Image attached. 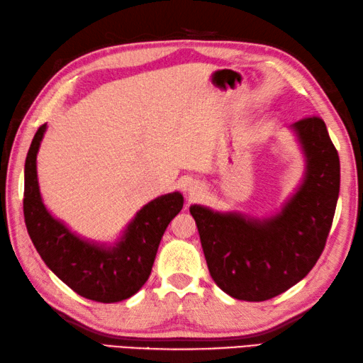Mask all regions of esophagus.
<instances>
[{
  "label": "esophagus",
  "instance_id": "esophagus-1",
  "mask_svg": "<svg viewBox=\"0 0 363 363\" xmlns=\"http://www.w3.org/2000/svg\"><path fill=\"white\" fill-rule=\"evenodd\" d=\"M188 191H189V194H191V196H197V194L201 193L202 189H201L199 186H197V184H193V186H189V189H188Z\"/></svg>",
  "mask_w": 363,
  "mask_h": 363
}]
</instances>
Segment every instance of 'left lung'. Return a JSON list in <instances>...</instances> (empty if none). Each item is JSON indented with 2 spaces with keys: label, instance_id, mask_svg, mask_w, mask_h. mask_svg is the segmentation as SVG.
<instances>
[{
  "label": "left lung",
  "instance_id": "1",
  "mask_svg": "<svg viewBox=\"0 0 363 363\" xmlns=\"http://www.w3.org/2000/svg\"><path fill=\"white\" fill-rule=\"evenodd\" d=\"M292 129L302 143V186L277 216L255 220L191 205L208 272L230 297L264 302L288 291L323 255L340 193V158L325 123L302 118Z\"/></svg>",
  "mask_w": 363,
  "mask_h": 363
}]
</instances>
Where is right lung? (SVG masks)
Here are the masks:
<instances>
[{
    "mask_svg": "<svg viewBox=\"0 0 363 363\" xmlns=\"http://www.w3.org/2000/svg\"><path fill=\"white\" fill-rule=\"evenodd\" d=\"M47 125L39 126L25 161L23 215L34 248L47 267L79 296L113 303L138 292L152 273L164 230L180 213L183 196L164 194L148 202L113 248L79 238L47 211L40 199L36 156Z\"/></svg>",
    "mask_w": 363,
    "mask_h": 363,
    "instance_id": "obj_1",
    "label": "right lung"
}]
</instances>
